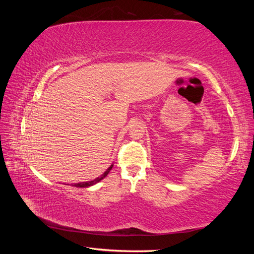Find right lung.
Returning a JSON list of instances; mask_svg holds the SVG:
<instances>
[{"instance_id": "obj_1", "label": "right lung", "mask_w": 254, "mask_h": 254, "mask_svg": "<svg viewBox=\"0 0 254 254\" xmlns=\"http://www.w3.org/2000/svg\"><path fill=\"white\" fill-rule=\"evenodd\" d=\"M112 167H113V164H111V165L109 166V168H107L106 172H105L101 177H97V178H96V179H94V180H92V181H87V182L74 183V184H72V187H76V188H89V187L94 186V184L98 183L99 181H102V180L105 178V177L109 174V172L112 170Z\"/></svg>"}]
</instances>
